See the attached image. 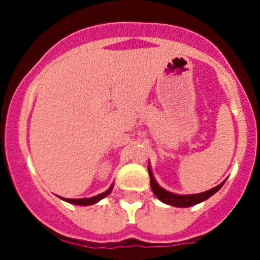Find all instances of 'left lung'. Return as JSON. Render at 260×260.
I'll use <instances>...</instances> for the list:
<instances>
[{
    "label": "left lung",
    "mask_w": 260,
    "mask_h": 260,
    "mask_svg": "<svg viewBox=\"0 0 260 260\" xmlns=\"http://www.w3.org/2000/svg\"><path fill=\"white\" fill-rule=\"evenodd\" d=\"M148 173H150V183H151V189H152L153 194L157 197L161 202L167 204H171V206H174V207H190V206H194V204H198L201 202L206 201L210 197H212L215 192H217L220 190L224 182L217 185L213 189L208 190V191L201 192V194H192V195H177L173 194V192H169L167 190H164L162 187L156 183L155 178L152 176V172H151L150 167H148Z\"/></svg>",
    "instance_id": "obj_1"
}]
</instances>
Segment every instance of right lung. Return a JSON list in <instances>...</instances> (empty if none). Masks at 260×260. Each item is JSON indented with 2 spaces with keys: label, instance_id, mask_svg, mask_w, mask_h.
<instances>
[{
  "label": "right lung",
  "instance_id": "right-lung-1",
  "mask_svg": "<svg viewBox=\"0 0 260 260\" xmlns=\"http://www.w3.org/2000/svg\"><path fill=\"white\" fill-rule=\"evenodd\" d=\"M112 189H113V185L110 186L109 189H108L105 192H103V194L96 195V197H92V198H82V199H66V198H63V201L69 202V203L78 204V206H89V204L98 203V202L100 201V199H103V198H104V197H107V195L109 194L110 191H112Z\"/></svg>",
  "mask_w": 260,
  "mask_h": 260
}]
</instances>
